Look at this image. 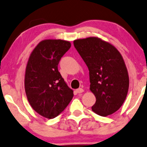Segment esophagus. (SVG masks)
Wrapping results in <instances>:
<instances>
[{"label": "esophagus", "instance_id": "esophagus-1", "mask_svg": "<svg viewBox=\"0 0 147 147\" xmlns=\"http://www.w3.org/2000/svg\"><path fill=\"white\" fill-rule=\"evenodd\" d=\"M83 91H84V90H83V88H79L76 89V92L78 93H82Z\"/></svg>", "mask_w": 147, "mask_h": 147}]
</instances>
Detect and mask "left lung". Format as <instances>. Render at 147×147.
Wrapping results in <instances>:
<instances>
[{"label": "left lung", "instance_id": "1", "mask_svg": "<svg viewBox=\"0 0 147 147\" xmlns=\"http://www.w3.org/2000/svg\"><path fill=\"white\" fill-rule=\"evenodd\" d=\"M74 45L89 71L90 90L96 97L92 110L102 117L121 108L129 89V75L119 50L100 38L76 39Z\"/></svg>", "mask_w": 147, "mask_h": 147}]
</instances>
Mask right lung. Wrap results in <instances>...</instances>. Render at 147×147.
<instances>
[{
    "mask_svg": "<svg viewBox=\"0 0 147 147\" xmlns=\"http://www.w3.org/2000/svg\"><path fill=\"white\" fill-rule=\"evenodd\" d=\"M71 47L62 39H45L30 54L24 77L25 92L32 109L51 119L65 109L74 97V91L58 70L61 57Z\"/></svg>",
    "mask_w": 147,
    "mask_h": 147,
    "instance_id": "1",
    "label": "right lung"
}]
</instances>
